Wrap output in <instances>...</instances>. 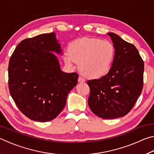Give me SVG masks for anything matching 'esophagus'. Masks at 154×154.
<instances>
[{
  "label": "esophagus",
  "instance_id": "1",
  "mask_svg": "<svg viewBox=\"0 0 154 154\" xmlns=\"http://www.w3.org/2000/svg\"><path fill=\"white\" fill-rule=\"evenodd\" d=\"M78 82L79 83H84L85 82V80L84 78H83L82 76H79V79H78Z\"/></svg>",
  "mask_w": 154,
  "mask_h": 154
}]
</instances>
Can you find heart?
Masks as SVG:
<instances>
[{"label": "heart", "mask_w": 154, "mask_h": 154, "mask_svg": "<svg viewBox=\"0 0 154 154\" xmlns=\"http://www.w3.org/2000/svg\"><path fill=\"white\" fill-rule=\"evenodd\" d=\"M115 56L113 44L96 38H83L69 45L64 61L71 66L76 62L83 74L90 79H98L107 73Z\"/></svg>", "instance_id": "1"}]
</instances>
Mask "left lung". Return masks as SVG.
<instances>
[{
  "mask_svg": "<svg viewBox=\"0 0 154 154\" xmlns=\"http://www.w3.org/2000/svg\"><path fill=\"white\" fill-rule=\"evenodd\" d=\"M107 35L113 43L114 59L107 74L87 82L88 105L100 118L115 119L128 113L141 94L144 62L134 45L115 33Z\"/></svg>",
  "mask_w": 154,
  "mask_h": 154,
  "instance_id": "1",
  "label": "left lung"
}]
</instances>
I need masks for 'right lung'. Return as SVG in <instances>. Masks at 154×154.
<instances>
[{
	"label": "right lung",
	"instance_id": "add662e5",
	"mask_svg": "<svg viewBox=\"0 0 154 154\" xmlns=\"http://www.w3.org/2000/svg\"><path fill=\"white\" fill-rule=\"evenodd\" d=\"M62 54L54 32L23 40L9 60V89L15 105L34 121L45 122L63 110L78 74L62 71L52 53Z\"/></svg>",
	"mask_w": 154,
	"mask_h": 154
}]
</instances>
